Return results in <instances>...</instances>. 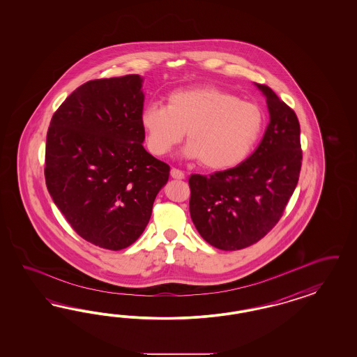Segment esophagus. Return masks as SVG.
<instances>
[{"label":"esophagus","mask_w":357,"mask_h":357,"mask_svg":"<svg viewBox=\"0 0 357 357\" xmlns=\"http://www.w3.org/2000/svg\"><path fill=\"white\" fill-rule=\"evenodd\" d=\"M170 175L173 176L174 179H184V173L182 170H179V169H175L173 167L172 169V172H170Z\"/></svg>","instance_id":"1"}]
</instances>
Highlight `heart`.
<instances>
[{
    "label": "heart",
    "mask_w": 357,
    "mask_h": 357,
    "mask_svg": "<svg viewBox=\"0 0 357 357\" xmlns=\"http://www.w3.org/2000/svg\"><path fill=\"white\" fill-rule=\"evenodd\" d=\"M148 149L165 155L183 139L184 154L202 160L212 170H225L245 161L264 130L263 109L213 86L175 90L167 106L151 102L141 111Z\"/></svg>",
    "instance_id": "b5f03b06"
}]
</instances>
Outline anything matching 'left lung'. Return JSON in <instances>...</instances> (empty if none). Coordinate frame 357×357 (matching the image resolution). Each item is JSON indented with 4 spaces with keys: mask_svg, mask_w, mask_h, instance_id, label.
I'll list each match as a JSON object with an SVG mask.
<instances>
[{
    "mask_svg": "<svg viewBox=\"0 0 357 357\" xmlns=\"http://www.w3.org/2000/svg\"><path fill=\"white\" fill-rule=\"evenodd\" d=\"M270 124L257 151L236 167L188 179L190 215L199 234L225 251L249 248L280 220L301 172L300 123L271 87L257 84Z\"/></svg>",
    "mask_w": 357,
    "mask_h": 357,
    "instance_id": "obj_1",
    "label": "left lung"
}]
</instances>
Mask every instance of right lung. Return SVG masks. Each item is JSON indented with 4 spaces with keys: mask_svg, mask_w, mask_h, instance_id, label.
<instances>
[{
    "mask_svg": "<svg viewBox=\"0 0 357 357\" xmlns=\"http://www.w3.org/2000/svg\"><path fill=\"white\" fill-rule=\"evenodd\" d=\"M139 75L87 81L56 109L44 176L54 204L79 237L126 249L140 237L170 166L144 149Z\"/></svg>",
    "mask_w": 357,
    "mask_h": 357,
    "instance_id": "right-lung-1",
    "label": "right lung"
}]
</instances>
